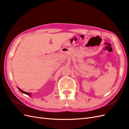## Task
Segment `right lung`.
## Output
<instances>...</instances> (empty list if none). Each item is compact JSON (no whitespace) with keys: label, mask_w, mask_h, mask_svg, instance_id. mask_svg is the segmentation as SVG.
I'll return each instance as SVG.
<instances>
[{"label":"right lung","mask_w":129,"mask_h":129,"mask_svg":"<svg viewBox=\"0 0 129 129\" xmlns=\"http://www.w3.org/2000/svg\"><path fill=\"white\" fill-rule=\"evenodd\" d=\"M18 89L19 90H20L21 92H22V93H25V94H26V95H28V96H30V95H31V93H30V92H25V91H24L23 90H22L21 89H20V88H18Z\"/></svg>","instance_id":"1"}]
</instances>
